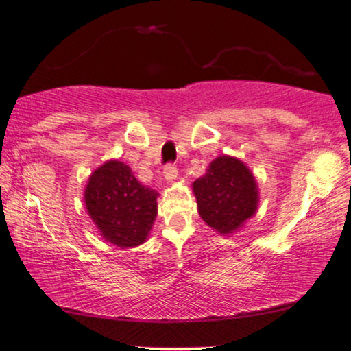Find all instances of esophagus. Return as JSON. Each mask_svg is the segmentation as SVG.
Listing matches in <instances>:
<instances>
[{
	"label": "esophagus",
	"mask_w": 351,
	"mask_h": 351,
	"mask_svg": "<svg viewBox=\"0 0 351 351\" xmlns=\"http://www.w3.org/2000/svg\"><path fill=\"white\" fill-rule=\"evenodd\" d=\"M177 176H179V169H177L176 165L168 163L165 166L163 169V177L166 182H174L177 179Z\"/></svg>",
	"instance_id": "1"
}]
</instances>
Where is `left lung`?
<instances>
[{
  "mask_svg": "<svg viewBox=\"0 0 351 351\" xmlns=\"http://www.w3.org/2000/svg\"><path fill=\"white\" fill-rule=\"evenodd\" d=\"M199 215L221 234H230L256 213L258 186L250 169L234 157L221 155L193 183Z\"/></svg>",
  "mask_w": 351,
  "mask_h": 351,
  "instance_id": "obj_1",
  "label": "left lung"
}]
</instances>
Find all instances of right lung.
<instances>
[{"mask_svg": "<svg viewBox=\"0 0 351 351\" xmlns=\"http://www.w3.org/2000/svg\"><path fill=\"white\" fill-rule=\"evenodd\" d=\"M155 189L141 185L128 165L108 160L90 176L84 200L101 237L121 249L143 244L157 217Z\"/></svg>", "mask_w": 351, "mask_h": 351, "instance_id": "add662e5", "label": "right lung"}]
</instances>
